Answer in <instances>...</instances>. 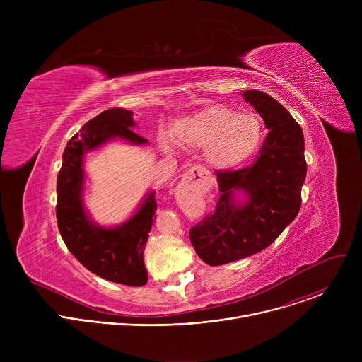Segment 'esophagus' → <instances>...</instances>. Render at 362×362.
I'll list each match as a JSON object with an SVG mask.
<instances>
[{"mask_svg":"<svg viewBox=\"0 0 362 362\" xmlns=\"http://www.w3.org/2000/svg\"><path fill=\"white\" fill-rule=\"evenodd\" d=\"M208 183H211V176H209V173L206 172L203 168L194 166V168L189 169V170L183 175L180 187H182V186H189V187L200 189V187L208 186Z\"/></svg>","mask_w":362,"mask_h":362,"instance_id":"obj_1","label":"esophagus"}]
</instances>
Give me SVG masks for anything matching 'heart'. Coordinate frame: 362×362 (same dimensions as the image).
Returning a JSON list of instances; mask_svg holds the SVG:
<instances>
[{"label": "heart", "mask_w": 362, "mask_h": 362, "mask_svg": "<svg viewBox=\"0 0 362 362\" xmlns=\"http://www.w3.org/2000/svg\"><path fill=\"white\" fill-rule=\"evenodd\" d=\"M177 140L186 147L204 150L208 165L219 172L245 166L259 150L265 126L256 113H238L225 105H209L175 124ZM166 151L175 150L169 136L162 139Z\"/></svg>", "instance_id": "b5f03b06"}]
</instances>
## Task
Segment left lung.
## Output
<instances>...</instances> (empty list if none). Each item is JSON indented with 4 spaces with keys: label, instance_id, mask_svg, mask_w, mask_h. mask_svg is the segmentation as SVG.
I'll use <instances>...</instances> for the list:
<instances>
[{
    "label": "left lung",
    "instance_id": "1",
    "mask_svg": "<svg viewBox=\"0 0 362 362\" xmlns=\"http://www.w3.org/2000/svg\"><path fill=\"white\" fill-rule=\"evenodd\" d=\"M242 97L269 132L250 168L216 172V209L190 229L196 253L211 267L243 259L274 243L299 212L306 177L300 126L261 90H246Z\"/></svg>",
    "mask_w": 362,
    "mask_h": 362
}]
</instances>
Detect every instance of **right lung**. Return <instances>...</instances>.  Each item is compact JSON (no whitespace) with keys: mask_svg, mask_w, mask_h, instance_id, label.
<instances>
[{"mask_svg":"<svg viewBox=\"0 0 362 362\" xmlns=\"http://www.w3.org/2000/svg\"><path fill=\"white\" fill-rule=\"evenodd\" d=\"M133 112L109 109L87 122L67 143L57 176V223L76 259L94 275L122 285L147 284L144 247L156 218V192L148 190L136 211L119 225L97 223L86 208V158L110 141L143 146L148 141L132 129Z\"/></svg>","mask_w":362,"mask_h":362,"instance_id":"add662e5","label":"right lung"}]
</instances>
